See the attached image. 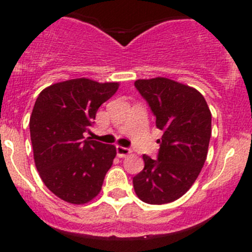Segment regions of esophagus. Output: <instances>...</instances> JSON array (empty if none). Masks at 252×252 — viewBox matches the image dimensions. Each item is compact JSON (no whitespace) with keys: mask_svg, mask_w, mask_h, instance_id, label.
<instances>
[{"mask_svg":"<svg viewBox=\"0 0 252 252\" xmlns=\"http://www.w3.org/2000/svg\"><path fill=\"white\" fill-rule=\"evenodd\" d=\"M131 150L126 149V147H123V146H117V156L121 157V158H123V157L128 156V155H130Z\"/></svg>","mask_w":252,"mask_h":252,"instance_id":"34e87169","label":"esophagus"}]
</instances>
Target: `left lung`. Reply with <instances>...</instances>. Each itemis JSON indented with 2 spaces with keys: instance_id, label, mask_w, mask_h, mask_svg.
Here are the masks:
<instances>
[{
  "instance_id": "8db88e82",
  "label": "left lung",
  "mask_w": 252,
  "mask_h": 252,
  "mask_svg": "<svg viewBox=\"0 0 252 252\" xmlns=\"http://www.w3.org/2000/svg\"><path fill=\"white\" fill-rule=\"evenodd\" d=\"M135 88L163 131L158 158L142 155L145 167L133 178L141 201L163 205L182 197L199 177L211 138V111L205 97L189 85L157 77L138 79Z\"/></svg>"
}]
</instances>
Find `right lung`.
I'll use <instances>...</instances> for the list:
<instances>
[{
    "label": "right lung",
    "instance_id": "obj_1",
    "mask_svg": "<svg viewBox=\"0 0 252 252\" xmlns=\"http://www.w3.org/2000/svg\"><path fill=\"white\" fill-rule=\"evenodd\" d=\"M118 88L119 83L77 78L47 86L36 98L29 122L35 166L47 189L63 201L88 204L101 191L116 146L84 134Z\"/></svg>",
    "mask_w": 252,
    "mask_h": 252
}]
</instances>
